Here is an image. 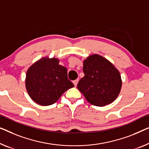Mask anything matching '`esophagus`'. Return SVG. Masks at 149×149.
I'll return each instance as SVG.
<instances>
[{"mask_svg": "<svg viewBox=\"0 0 149 149\" xmlns=\"http://www.w3.org/2000/svg\"><path fill=\"white\" fill-rule=\"evenodd\" d=\"M78 79H75V80H74V81H73V83H74V86H75V87H76V86L77 85V83H78Z\"/></svg>", "mask_w": 149, "mask_h": 149, "instance_id": "esophagus-1", "label": "esophagus"}]
</instances>
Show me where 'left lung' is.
<instances>
[{
  "mask_svg": "<svg viewBox=\"0 0 149 149\" xmlns=\"http://www.w3.org/2000/svg\"><path fill=\"white\" fill-rule=\"evenodd\" d=\"M84 77L77 88L92 105L106 106L112 103L120 92L123 81L119 71L105 57L92 54L84 59Z\"/></svg>",
  "mask_w": 149,
  "mask_h": 149,
  "instance_id": "obj_1",
  "label": "left lung"
}]
</instances>
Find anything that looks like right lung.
<instances>
[{
  "label": "right lung",
  "instance_id": "right-lung-1",
  "mask_svg": "<svg viewBox=\"0 0 149 149\" xmlns=\"http://www.w3.org/2000/svg\"><path fill=\"white\" fill-rule=\"evenodd\" d=\"M59 59L43 57L26 71L25 87L29 96L41 106L54 104L74 85L68 78V70L59 65Z\"/></svg>",
  "mask_w": 149,
  "mask_h": 149
}]
</instances>
